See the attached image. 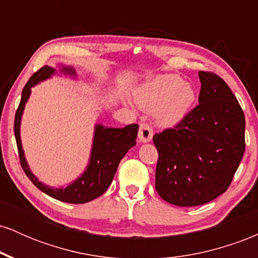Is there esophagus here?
<instances>
[{
    "instance_id": "esophagus-1",
    "label": "esophagus",
    "mask_w": 258,
    "mask_h": 258,
    "mask_svg": "<svg viewBox=\"0 0 258 258\" xmlns=\"http://www.w3.org/2000/svg\"><path fill=\"white\" fill-rule=\"evenodd\" d=\"M138 137H139V139H141V142H143V143H147V142L152 141V138H153L152 126L148 125V123H146V122L141 123Z\"/></svg>"
}]
</instances>
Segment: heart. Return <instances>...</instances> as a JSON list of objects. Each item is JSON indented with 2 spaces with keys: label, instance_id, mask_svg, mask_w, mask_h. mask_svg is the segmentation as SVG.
<instances>
[{
  "label": "heart",
  "instance_id": "obj_1",
  "mask_svg": "<svg viewBox=\"0 0 258 258\" xmlns=\"http://www.w3.org/2000/svg\"><path fill=\"white\" fill-rule=\"evenodd\" d=\"M197 93L189 82L174 74L160 75L136 92V102L147 111H155L161 125L179 122L193 106Z\"/></svg>",
  "mask_w": 258,
  "mask_h": 258
}]
</instances>
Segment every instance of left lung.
Masks as SVG:
<instances>
[{
  "instance_id": "8db88e82",
  "label": "left lung",
  "mask_w": 258,
  "mask_h": 258,
  "mask_svg": "<svg viewBox=\"0 0 258 258\" xmlns=\"http://www.w3.org/2000/svg\"><path fill=\"white\" fill-rule=\"evenodd\" d=\"M199 104L155 133V188L176 206L210 203L229 188L245 152V115L220 76L199 72Z\"/></svg>"
}]
</instances>
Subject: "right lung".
<instances>
[{
    "instance_id": "1",
    "label": "right lung",
    "mask_w": 258,
    "mask_h": 258,
    "mask_svg": "<svg viewBox=\"0 0 258 258\" xmlns=\"http://www.w3.org/2000/svg\"><path fill=\"white\" fill-rule=\"evenodd\" d=\"M61 72L75 75V70L73 68L64 67ZM54 73L55 70L53 68L44 65L29 79L22 92V98H20L19 106H18L16 117H14V135H16L20 165L28 178L44 194L59 201H64V203L85 204L104 194L109 185L111 184L121 159L126 155V153L132 147L136 146V138H137L139 126L137 123H132L123 128H112V127L97 125L94 128L90 164L85 172L81 174V177H79L75 182L65 188H51L48 185H44L32 174L26 164L22 142H20V120H22V114L26 100L30 96L32 86L51 78L52 74Z\"/></svg>"
}]
</instances>
